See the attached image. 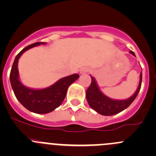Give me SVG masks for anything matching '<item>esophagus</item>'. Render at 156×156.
Masks as SVG:
<instances>
[{"label": "esophagus", "mask_w": 156, "mask_h": 156, "mask_svg": "<svg viewBox=\"0 0 156 156\" xmlns=\"http://www.w3.org/2000/svg\"><path fill=\"white\" fill-rule=\"evenodd\" d=\"M86 72H87V70H86L85 69H81V71H80V72H81V74H83V73H85Z\"/></svg>", "instance_id": "1"}]
</instances>
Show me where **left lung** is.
<instances>
[{
    "instance_id": "obj_1",
    "label": "left lung",
    "mask_w": 156,
    "mask_h": 156,
    "mask_svg": "<svg viewBox=\"0 0 156 156\" xmlns=\"http://www.w3.org/2000/svg\"><path fill=\"white\" fill-rule=\"evenodd\" d=\"M135 56L133 51H130ZM142 84V72L140 75V83L135 94L129 99L124 100H115L105 96L99 89L94 77H91V84L86 91V97L88 104L93 109L103 115H113L121 112L133 103L137 96Z\"/></svg>"
}]
</instances>
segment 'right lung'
Returning a JSON list of instances; mask_svg holds the SVG:
<instances>
[{
  "label": "right lung",
  "mask_w": 156,
  "mask_h": 156,
  "mask_svg": "<svg viewBox=\"0 0 156 156\" xmlns=\"http://www.w3.org/2000/svg\"><path fill=\"white\" fill-rule=\"evenodd\" d=\"M45 44V42H36L22 50L16 56L10 74V84L17 100L25 108L37 114H46L59 107L66 96L68 87L79 78V75L74 74L61 78L45 89L34 90L25 87L19 79L17 68L19 59L29 49Z\"/></svg>",
  "instance_id": "right-lung-1"
}]
</instances>
